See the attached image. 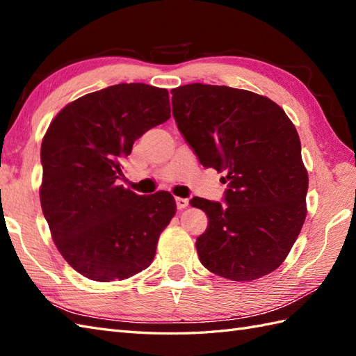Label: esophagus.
Returning <instances> with one entry per match:
<instances>
[{
  "label": "esophagus",
  "mask_w": 356,
  "mask_h": 356,
  "mask_svg": "<svg viewBox=\"0 0 356 356\" xmlns=\"http://www.w3.org/2000/svg\"><path fill=\"white\" fill-rule=\"evenodd\" d=\"M188 204H189L188 198L176 197V206H177V209H185V208H188Z\"/></svg>",
  "instance_id": "esophagus-1"
}]
</instances>
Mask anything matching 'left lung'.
<instances>
[{
  "mask_svg": "<svg viewBox=\"0 0 356 356\" xmlns=\"http://www.w3.org/2000/svg\"><path fill=\"white\" fill-rule=\"evenodd\" d=\"M171 94L172 117L198 161L226 171V203L189 202L209 220L195 241L200 262L238 282L275 271L307 218L308 172L294 124L250 90L191 83Z\"/></svg>",
  "mask_w": 356,
  "mask_h": 356,
  "instance_id": "1",
  "label": "left lung"
}]
</instances>
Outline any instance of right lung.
Masks as SVG:
<instances>
[{
	"label": "right lung",
	"mask_w": 356,
	"mask_h": 356,
	"mask_svg": "<svg viewBox=\"0 0 356 356\" xmlns=\"http://www.w3.org/2000/svg\"><path fill=\"white\" fill-rule=\"evenodd\" d=\"M170 112L167 89L120 83L66 104L49 124L40 204L56 247L81 276L124 280L153 262L175 197L138 195L118 180L135 140Z\"/></svg>",
	"instance_id": "obj_1"
}]
</instances>
